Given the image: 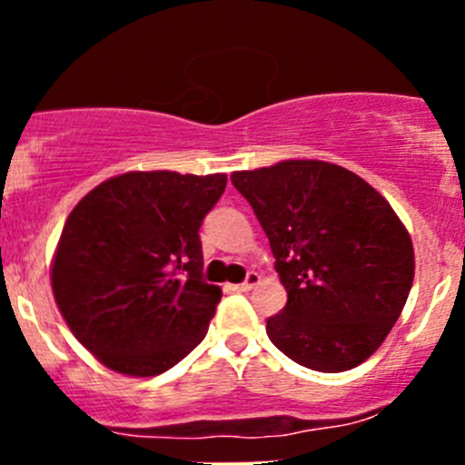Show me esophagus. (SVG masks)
Wrapping results in <instances>:
<instances>
[{
  "instance_id": "esophagus-1",
  "label": "esophagus",
  "mask_w": 465,
  "mask_h": 465,
  "mask_svg": "<svg viewBox=\"0 0 465 465\" xmlns=\"http://www.w3.org/2000/svg\"><path fill=\"white\" fill-rule=\"evenodd\" d=\"M259 283H261V274H256V272H250V274H247V279L242 281V283L233 285V290H238V292H250V290H254Z\"/></svg>"
}]
</instances>
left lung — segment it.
Masks as SVG:
<instances>
[{
    "label": "left lung",
    "instance_id": "left-lung-1",
    "mask_svg": "<svg viewBox=\"0 0 465 465\" xmlns=\"http://www.w3.org/2000/svg\"><path fill=\"white\" fill-rule=\"evenodd\" d=\"M270 238L288 292L267 337L302 367L340 373L371 358L414 283V245L391 204L337 163L285 159L232 173Z\"/></svg>",
    "mask_w": 465,
    "mask_h": 465
}]
</instances>
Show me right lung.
Masks as SVG:
<instances>
[{
	"instance_id": "add662e5",
	"label": "right lung",
	"mask_w": 465,
	"mask_h": 465,
	"mask_svg": "<svg viewBox=\"0 0 465 465\" xmlns=\"http://www.w3.org/2000/svg\"><path fill=\"white\" fill-rule=\"evenodd\" d=\"M224 186V173L130 171L74 206L51 290L69 331L107 369L159 376L204 340L223 290L203 281L198 232Z\"/></svg>"
}]
</instances>
